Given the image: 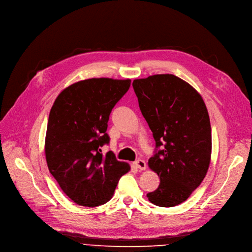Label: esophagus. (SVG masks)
I'll return each instance as SVG.
<instances>
[{"mask_svg":"<svg viewBox=\"0 0 252 252\" xmlns=\"http://www.w3.org/2000/svg\"><path fill=\"white\" fill-rule=\"evenodd\" d=\"M133 164H134V166H135L136 168H138L139 170H145V169L147 168L146 162L144 161V159H141V158L136 159V161H135Z\"/></svg>","mask_w":252,"mask_h":252,"instance_id":"1","label":"esophagus"}]
</instances>
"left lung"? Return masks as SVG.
<instances>
[{"instance_id": "left-lung-1", "label": "left lung", "mask_w": 252, "mask_h": 252, "mask_svg": "<svg viewBox=\"0 0 252 252\" xmlns=\"http://www.w3.org/2000/svg\"><path fill=\"white\" fill-rule=\"evenodd\" d=\"M132 87L156 147H162L149 158L159 185L147 197L159 207H174L186 201L207 174L212 152L207 107L191 84L173 74L134 79Z\"/></svg>"}]
</instances>
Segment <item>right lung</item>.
I'll return each instance as SVG.
<instances>
[{
  "label": "right lung",
  "instance_id": "obj_1",
  "mask_svg": "<svg viewBox=\"0 0 252 252\" xmlns=\"http://www.w3.org/2000/svg\"><path fill=\"white\" fill-rule=\"evenodd\" d=\"M129 86L130 79L80 80L64 88L51 107L45 136L48 169L77 205L96 207L108 202L130 170L111 152L100 153L109 142V114Z\"/></svg>",
  "mask_w": 252,
  "mask_h": 252
}]
</instances>
